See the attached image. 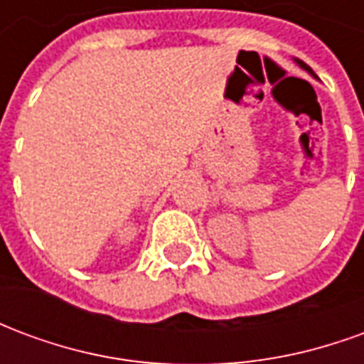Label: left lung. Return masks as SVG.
I'll use <instances>...</instances> for the list:
<instances>
[{"instance_id":"8db88e82","label":"left lung","mask_w":364,"mask_h":364,"mask_svg":"<svg viewBox=\"0 0 364 364\" xmlns=\"http://www.w3.org/2000/svg\"><path fill=\"white\" fill-rule=\"evenodd\" d=\"M294 62H296L298 66L302 68V70H306V72H308V74H312L314 77H316V74H314V72H312V68H310V66H306V64H304V62H302V60H296V58H294Z\"/></svg>"}]
</instances>
